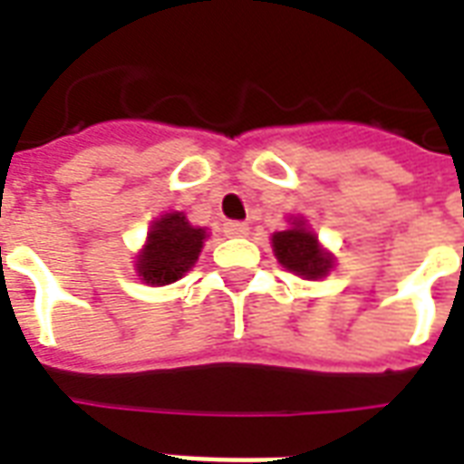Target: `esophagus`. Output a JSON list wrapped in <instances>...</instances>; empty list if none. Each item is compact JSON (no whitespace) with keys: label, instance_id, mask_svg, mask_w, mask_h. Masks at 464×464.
I'll list each match as a JSON object with an SVG mask.
<instances>
[{"label":"esophagus","instance_id":"1","mask_svg":"<svg viewBox=\"0 0 464 464\" xmlns=\"http://www.w3.org/2000/svg\"><path fill=\"white\" fill-rule=\"evenodd\" d=\"M223 233H226L228 238H241V236L248 233V226L241 221H228V223H223Z\"/></svg>","mask_w":464,"mask_h":464}]
</instances>
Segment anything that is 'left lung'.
Returning a JSON list of instances; mask_svg holds the SVG:
<instances>
[{
	"instance_id": "obj_1",
	"label": "left lung",
	"mask_w": 464,
	"mask_h": 464,
	"mask_svg": "<svg viewBox=\"0 0 464 464\" xmlns=\"http://www.w3.org/2000/svg\"><path fill=\"white\" fill-rule=\"evenodd\" d=\"M273 251L288 271L303 278H323L331 271V256L318 248V238L305 231L303 223H293V228L273 236Z\"/></svg>"
}]
</instances>
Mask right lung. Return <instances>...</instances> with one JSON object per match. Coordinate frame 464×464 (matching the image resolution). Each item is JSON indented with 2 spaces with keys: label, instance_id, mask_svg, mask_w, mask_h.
<instances>
[{
  "label": "right lung",
  "instance_id": "right-lung-1",
  "mask_svg": "<svg viewBox=\"0 0 464 464\" xmlns=\"http://www.w3.org/2000/svg\"><path fill=\"white\" fill-rule=\"evenodd\" d=\"M203 238L206 231L193 228L183 213H166L163 218L153 221L136 271L151 285H169L179 281L198 258Z\"/></svg>",
  "mask_w": 464,
  "mask_h": 464
}]
</instances>
